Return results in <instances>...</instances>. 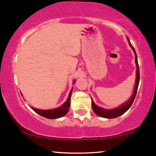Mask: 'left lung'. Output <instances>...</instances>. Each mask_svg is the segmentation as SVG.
<instances>
[{"mask_svg":"<svg viewBox=\"0 0 156 156\" xmlns=\"http://www.w3.org/2000/svg\"><path fill=\"white\" fill-rule=\"evenodd\" d=\"M129 40V39H128ZM130 46L131 47L132 49L133 50L134 53H135L136 56H135V62L136 64V83H135V87H134V91H133V94L132 95L131 98L128 100V102L125 103L124 104L120 105L119 108H114V109H110V110H108V109H104L103 108H101V107L98 106L94 103V102L92 101V107L94 112L97 115L100 116L101 117H104V118H108V119H112V118H116L117 117H119V116L123 114L124 113L128 111V109L130 108V107L131 106L132 103L135 99L136 95V92H137V89H138V87H139V78H140V76H139V64H138V60H137V55L136 53L135 49L132 46V44H130V42H129Z\"/></svg>","mask_w":156,"mask_h":156,"instance_id":"8db88e82","label":"left lung"}]
</instances>
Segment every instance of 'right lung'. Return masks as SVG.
<instances>
[{"instance_id": "add662e5", "label": "right lung", "mask_w": 156, "mask_h": 156, "mask_svg": "<svg viewBox=\"0 0 156 156\" xmlns=\"http://www.w3.org/2000/svg\"><path fill=\"white\" fill-rule=\"evenodd\" d=\"M72 92L73 89H71L70 92H69V97H68L67 101H66L63 105H61L60 107H58V108L51 109V110H40V109H37L34 108H32V109H34V112L39 114V115L42 116V117L45 118H48V119H57V118L63 117V116L65 115V114L68 112L69 107H70V100Z\"/></svg>"}]
</instances>
